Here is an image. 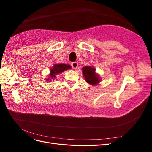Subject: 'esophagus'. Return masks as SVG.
Here are the masks:
<instances>
[{"label":"esophagus","mask_w":152,"mask_h":152,"mask_svg":"<svg viewBox=\"0 0 152 152\" xmlns=\"http://www.w3.org/2000/svg\"><path fill=\"white\" fill-rule=\"evenodd\" d=\"M71 65H72V67L73 69H76L78 67V63H77V62H73V63H72Z\"/></svg>","instance_id":"esophagus-1"}]
</instances>
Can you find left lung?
<instances>
[{"mask_svg":"<svg viewBox=\"0 0 152 152\" xmlns=\"http://www.w3.org/2000/svg\"><path fill=\"white\" fill-rule=\"evenodd\" d=\"M82 73L86 81L91 85H96L100 82L99 77L95 73V68L91 66L82 68Z\"/></svg>","mask_w":152,"mask_h":152,"instance_id":"1","label":"left lung"}]
</instances>
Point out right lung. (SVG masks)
Returning <instances> with one entry per match:
<instances>
[{"mask_svg":"<svg viewBox=\"0 0 152 152\" xmlns=\"http://www.w3.org/2000/svg\"><path fill=\"white\" fill-rule=\"evenodd\" d=\"M71 68V66L68 65H65V64H56L54 65V66L50 70V77L51 79H54L56 77V75L64 71L67 70L68 69ZM48 80H50V79H48Z\"/></svg>","mask_w":152,"mask_h":152,"instance_id":"add662e5","label":"right lung"}]
</instances>
